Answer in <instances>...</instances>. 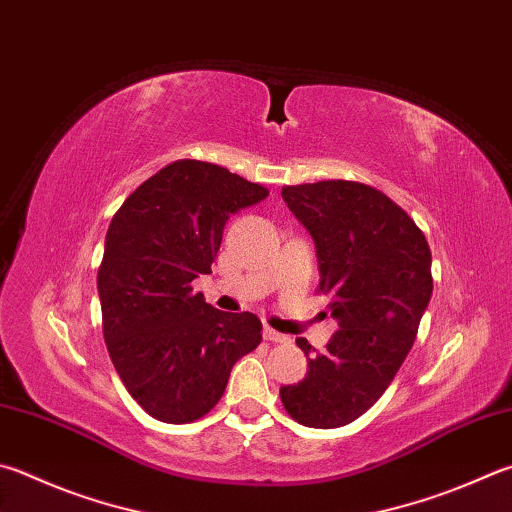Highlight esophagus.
Here are the masks:
<instances>
[{
    "label": "esophagus",
    "instance_id": "esophagus-1",
    "mask_svg": "<svg viewBox=\"0 0 512 512\" xmlns=\"http://www.w3.org/2000/svg\"><path fill=\"white\" fill-rule=\"evenodd\" d=\"M264 340H268V342H288V336H284V333L275 331L271 327H266L264 329Z\"/></svg>",
    "mask_w": 512,
    "mask_h": 512
}]
</instances>
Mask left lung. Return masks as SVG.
<instances>
[{
	"mask_svg": "<svg viewBox=\"0 0 512 512\" xmlns=\"http://www.w3.org/2000/svg\"><path fill=\"white\" fill-rule=\"evenodd\" d=\"M282 199L315 239L318 293L340 329L315 356L297 338L309 371L280 398L293 421L331 430L365 414L401 369L432 297V253L414 219L367 183L284 185Z\"/></svg>",
	"mask_w": 512,
	"mask_h": 512,
	"instance_id": "left-lung-1",
	"label": "left lung"
}]
</instances>
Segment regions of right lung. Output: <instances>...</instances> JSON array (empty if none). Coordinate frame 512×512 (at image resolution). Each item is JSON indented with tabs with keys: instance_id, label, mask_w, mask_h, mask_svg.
<instances>
[{
	"instance_id": "1",
	"label": "right lung",
	"mask_w": 512,
	"mask_h": 512,
	"mask_svg": "<svg viewBox=\"0 0 512 512\" xmlns=\"http://www.w3.org/2000/svg\"><path fill=\"white\" fill-rule=\"evenodd\" d=\"M268 197L215 163L179 159L129 194L98 266L102 336L120 380L163 423L219 403L235 362L262 342L255 313H224L192 291L212 273L232 212Z\"/></svg>"
}]
</instances>
